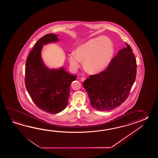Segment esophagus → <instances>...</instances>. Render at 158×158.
Here are the masks:
<instances>
[{"instance_id":"34e87169","label":"esophagus","mask_w":158,"mask_h":158,"mask_svg":"<svg viewBox=\"0 0 158 158\" xmlns=\"http://www.w3.org/2000/svg\"><path fill=\"white\" fill-rule=\"evenodd\" d=\"M86 80V78L85 77H82L81 78V81H82V82H83L84 81Z\"/></svg>"}]
</instances>
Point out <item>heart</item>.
<instances>
[{"instance_id": "1", "label": "heart", "mask_w": 158, "mask_h": 158, "mask_svg": "<svg viewBox=\"0 0 158 158\" xmlns=\"http://www.w3.org/2000/svg\"><path fill=\"white\" fill-rule=\"evenodd\" d=\"M114 51L113 44L108 38L97 37L78 46L75 54H71L68 60L73 69L79 67L81 61H82L87 73L97 74L104 71L110 64Z\"/></svg>"}]
</instances>
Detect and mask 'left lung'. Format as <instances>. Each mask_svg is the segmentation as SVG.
Masks as SVG:
<instances>
[{
  "instance_id": "1",
  "label": "left lung",
  "mask_w": 158,
  "mask_h": 158,
  "mask_svg": "<svg viewBox=\"0 0 158 158\" xmlns=\"http://www.w3.org/2000/svg\"><path fill=\"white\" fill-rule=\"evenodd\" d=\"M113 57L107 68L84 81L90 104L99 111H110L128 98L137 74V62L127 43Z\"/></svg>"
}]
</instances>
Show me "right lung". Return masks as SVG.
<instances>
[{"label":"right lung","mask_w":158,"mask_h":158,"mask_svg":"<svg viewBox=\"0 0 158 158\" xmlns=\"http://www.w3.org/2000/svg\"><path fill=\"white\" fill-rule=\"evenodd\" d=\"M57 35L47 34L34 44L27 57L25 84L30 98L40 110L55 114L64 110L69 97L71 84L76 76L63 68L49 69L41 59L42 46L59 40Z\"/></svg>","instance_id":"1"}]
</instances>
